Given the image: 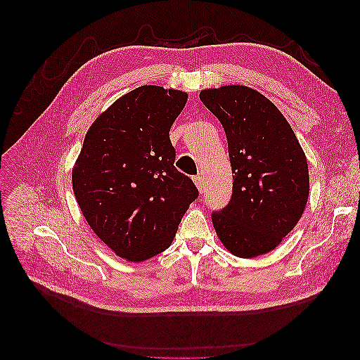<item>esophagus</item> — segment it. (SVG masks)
I'll list each match as a JSON object with an SVG mask.
<instances>
[{"mask_svg":"<svg viewBox=\"0 0 360 360\" xmlns=\"http://www.w3.org/2000/svg\"><path fill=\"white\" fill-rule=\"evenodd\" d=\"M193 183L196 184L199 193H202V192H203V180H202V176H195V177H193Z\"/></svg>","mask_w":360,"mask_h":360,"instance_id":"obj_1","label":"esophagus"}]
</instances>
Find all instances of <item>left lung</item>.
Returning <instances> with one entry per match:
<instances>
[{"mask_svg":"<svg viewBox=\"0 0 360 360\" xmlns=\"http://www.w3.org/2000/svg\"><path fill=\"white\" fill-rule=\"evenodd\" d=\"M200 101L226 130L233 196L212 214L217 236L238 258L276 249L303 215L309 198L304 152L281 111L243 84L203 89Z\"/></svg>","mask_w":360,"mask_h":360,"instance_id":"left-lung-1","label":"left lung"}]
</instances>
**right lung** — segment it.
<instances>
[{
	"label": "right lung",
	"instance_id": "add662e5",
	"mask_svg": "<svg viewBox=\"0 0 360 360\" xmlns=\"http://www.w3.org/2000/svg\"><path fill=\"white\" fill-rule=\"evenodd\" d=\"M187 92L145 84L102 111L86 131L72 169L80 211L117 256L143 262L164 252L198 198L174 167L169 129Z\"/></svg>",
	"mask_w": 360,
	"mask_h": 360
}]
</instances>
